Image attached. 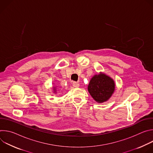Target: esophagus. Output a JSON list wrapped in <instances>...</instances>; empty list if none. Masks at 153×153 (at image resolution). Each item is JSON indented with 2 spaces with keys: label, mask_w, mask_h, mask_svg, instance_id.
Segmentation results:
<instances>
[{
  "label": "esophagus",
  "mask_w": 153,
  "mask_h": 153,
  "mask_svg": "<svg viewBox=\"0 0 153 153\" xmlns=\"http://www.w3.org/2000/svg\"><path fill=\"white\" fill-rule=\"evenodd\" d=\"M73 85L74 87H75V88H79V87L80 86V84L77 82H73Z\"/></svg>",
  "instance_id": "esophagus-1"
}]
</instances>
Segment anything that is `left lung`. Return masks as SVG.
Wrapping results in <instances>:
<instances>
[{
  "label": "left lung",
  "mask_w": 153,
  "mask_h": 153,
  "mask_svg": "<svg viewBox=\"0 0 153 153\" xmlns=\"http://www.w3.org/2000/svg\"><path fill=\"white\" fill-rule=\"evenodd\" d=\"M114 80L105 73L100 72L91 79L88 91L93 99L99 103L108 101L115 91Z\"/></svg>",
  "instance_id": "8db88e82"
}]
</instances>
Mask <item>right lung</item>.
<instances>
[{
	"instance_id": "obj_1",
	"label": "right lung",
	"mask_w": 153,
	"mask_h": 153,
	"mask_svg": "<svg viewBox=\"0 0 153 153\" xmlns=\"http://www.w3.org/2000/svg\"><path fill=\"white\" fill-rule=\"evenodd\" d=\"M57 90H58V88L57 86H54L53 87V93L54 94H56L57 93Z\"/></svg>"
}]
</instances>
